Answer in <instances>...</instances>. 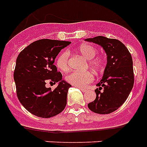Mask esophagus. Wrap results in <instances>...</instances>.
Here are the masks:
<instances>
[{"label": "esophagus", "instance_id": "34e87169", "mask_svg": "<svg viewBox=\"0 0 147 147\" xmlns=\"http://www.w3.org/2000/svg\"><path fill=\"white\" fill-rule=\"evenodd\" d=\"M80 90L83 92H86V91H87V90H86V89H83V88H80Z\"/></svg>", "mask_w": 147, "mask_h": 147}]
</instances>
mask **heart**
<instances>
[{
	"label": "heart",
	"mask_w": 147,
	"mask_h": 147,
	"mask_svg": "<svg viewBox=\"0 0 147 147\" xmlns=\"http://www.w3.org/2000/svg\"><path fill=\"white\" fill-rule=\"evenodd\" d=\"M77 51L83 55L86 59L89 60V67L95 71H98L102 68V61L99 57H95L97 54L96 48L90 44H82L77 48ZM57 68L63 72L69 70V52L62 51L56 60ZM94 80L93 75L89 71L77 72L74 71L66 77V81L74 86L78 88H85L89 83Z\"/></svg>",
	"instance_id": "b5f03b06"
}]
</instances>
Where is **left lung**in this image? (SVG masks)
<instances>
[{
    "instance_id": "left-lung-1",
    "label": "left lung",
    "mask_w": 147,
    "mask_h": 147,
    "mask_svg": "<svg viewBox=\"0 0 147 147\" xmlns=\"http://www.w3.org/2000/svg\"><path fill=\"white\" fill-rule=\"evenodd\" d=\"M85 40L100 45L107 55L102 78L96 84L98 88L95 90L96 98L88 104V108L95 113H111L123 105L134 86L132 57L118 39L96 36Z\"/></svg>"
}]
</instances>
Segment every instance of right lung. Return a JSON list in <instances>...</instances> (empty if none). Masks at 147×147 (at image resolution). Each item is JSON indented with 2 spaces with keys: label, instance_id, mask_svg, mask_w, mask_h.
Masks as SVG:
<instances>
[{
  "label": "right lung",
  "instance_id": "1",
  "mask_svg": "<svg viewBox=\"0 0 147 147\" xmlns=\"http://www.w3.org/2000/svg\"><path fill=\"white\" fill-rule=\"evenodd\" d=\"M70 42L41 39L28 45L16 58L13 78L16 94L23 107L32 115L49 118L57 115L67 105L71 85L62 80L55 60ZM58 83L54 90L45 86L47 82Z\"/></svg>",
  "mask_w": 147,
  "mask_h": 147
}]
</instances>
